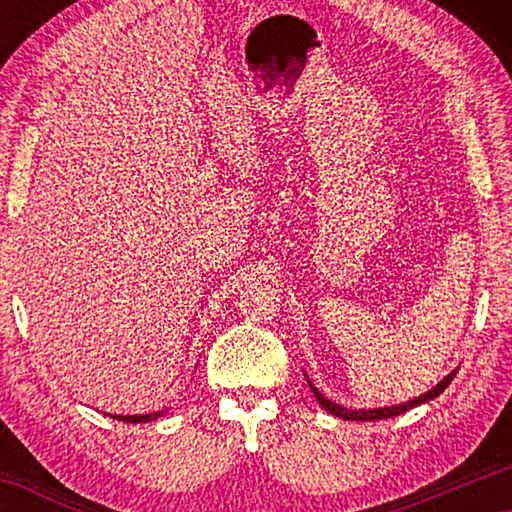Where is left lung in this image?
Listing matches in <instances>:
<instances>
[{"label": "left lung", "mask_w": 512, "mask_h": 512, "mask_svg": "<svg viewBox=\"0 0 512 512\" xmlns=\"http://www.w3.org/2000/svg\"><path fill=\"white\" fill-rule=\"evenodd\" d=\"M305 377H307V375H305ZM454 377H456V370H452L447 377L440 379L438 384L431 388V391H427V393L420 395V397H415V400L404 402V404H397V406H381V409H359V411H357V409H345V406L336 404V402H332V400H327V397H325L323 393H320L314 384H311L309 377H307V384H309V388H311V393L316 395L318 404L323 406L325 411L336 415V418H341V420H361V422H370V420L395 418V415H400V413L409 411V409H415V406H420V404H424V402L436 400V397L445 391V388L449 386V381H452Z\"/></svg>", "instance_id": "obj_1"}]
</instances>
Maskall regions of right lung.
<instances>
[{"instance_id":"add662e5","label":"right lung","mask_w":512,"mask_h":512,"mask_svg":"<svg viewBox=\"0 0 512 512\" xmlns=\"http://www.w3.org/2000/svg\"><path fill=\"white\" fill-rule=\"evenodd\" d=\"M110 415V413H106ZM164 411H155V413H144V415H110L112 420H121V422H133V424H140V422H153L162 418Z\"/></svg>"}]
</instances>
